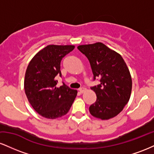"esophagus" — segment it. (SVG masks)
I'll use <instances>...</instances> for the list:
<instances>
[{
	"instance_id": "1",
	"label": "esophagus",
	"mask_w": 154,
	"mask_h": 154,
	"mask_svg": "<svg viewBox=\"0 0 154 154\" xmlns=\"http://www.w3.org/2000/svg\"><path fill=\"white\" fill-rule=\"evenodd\" d=\"M79 93H85V92L86 91V88H80L79 89Z\"/></svg>"
}]
</instances>
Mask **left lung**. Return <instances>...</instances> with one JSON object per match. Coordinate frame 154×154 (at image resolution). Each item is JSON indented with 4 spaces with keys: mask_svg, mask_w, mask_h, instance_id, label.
Returning a JSON list of instances; mask_svg holds the SVG:
<instances>
[{
    "mask_svg": "<svg viewBox=\"0 0 154 154\" xmlns=\"http://www.w3.org/2000/svg\"><path fill=\"white\" fill-rule=\"evenodd\" d=\"M79 51L89 60L93 77L100 84L92 87L96 101L89 108L95 118L107 120L114 117L128 103L132 91V78L122 56L102 43L81 45Z\"/></svg>",
    "mask_w": 154,
    "mask_h": 154,
    "instance_id": "obj_1",
    "label": "left lung"
}]
</instances>
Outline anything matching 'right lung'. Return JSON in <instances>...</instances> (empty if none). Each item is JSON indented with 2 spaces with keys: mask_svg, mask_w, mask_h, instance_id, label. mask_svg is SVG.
<instances>
[{
  "mask_svg": "<svg viewBox=\"0 0 154 154\" xmlns=\"http://www.w3.org/2000/svg\"><path fill=\"white\" fill-rule=\"evenodd\" d=\"M75 45H48L32 59L24 77V91L29 103L43 117L55 119L69 111L77 91L64 83L57 87L56 75L61 77V59Z\"/></svg>",
  "mask_w": 154,
  "mask_h": 154,
  "instance_id": "obj_1",
  "label": "right lung"
}]
</instances>
